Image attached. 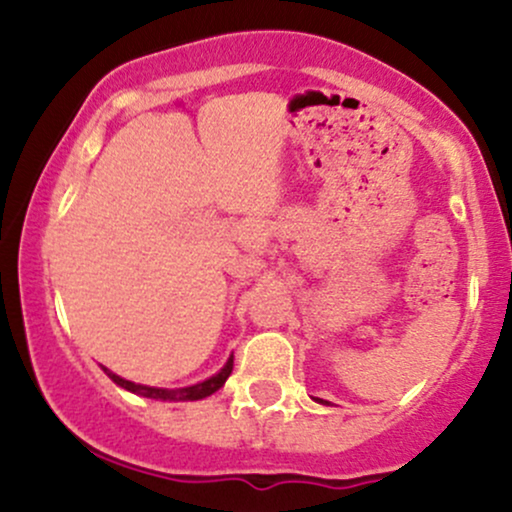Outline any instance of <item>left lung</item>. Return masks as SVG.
Masks as SVG:
<instances>
[{
  "instance_id": "8db88e82",
  "label": "left lung",
  "mask_w": 512,
  "mask_h": 512,
  "mask_svg": "<svg viewBox=\"0 0 512 512\" xmlns=\"http://www.w3.org/2000/svg\"><path fill=\"white\" fill-rule=\"evenodd\" d=\"M315 402H320V404H330V402H325V399H315Z\"/></svg>"
}]
</instances>
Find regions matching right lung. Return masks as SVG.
I'll return each instance as SVG.
<instances>
[{
  "label": "right lung",
  "mask_w": 512,
  "mask_h": 512,
  "mask_svg": "<svg viewBox=\"0 0 512 512\" xmlns=\"http://www.w3.org/2000/svg\"><path fill=\"white\" fill-rule=\"evenodd\" d=\"M103 368V373L108 375L110 380L117 387H122V390L127 392H134V395H142V397H149V399H163V402H197V399H204L209 395H214L219 387H223V383L228 380V375H231L233 370V356L228 358L226 366H223L219 373L211 375V378L202 380V383L197 385H190V387H151V385H139V383H132V380H125L120 378V375L113 373L110 368Z\"/></svg>",
  "instance_id": "add662e5"
}]
</instances>
